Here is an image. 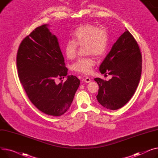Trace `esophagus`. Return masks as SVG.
Listing matches in <instances>:
<instances>
[{"instance_id": "obj_1", "label": "esophagus", "mask_w": 158, "mask_h": 158, "mask_svg": "<svg viewBox=\"0 0 158 158\" xmlns=\"http://www.w3.org/2000/svg\"><path fill=\"white\" fill-rule=\"evenodd\" d=\"M84 81L85 83H89V82L91 81V79L90 78H89V77H86L85 78H84Z\"/></svg>"}]
</instances>
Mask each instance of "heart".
<instances>
[{"mask_svg": "<svg viewBox=\"0 0 158 158\" xmlns=\"http://www.w3.org/2000/svg\"><path fill=\"white\" fill-rule=\"evenodd\" d=\"M72 40L66 42L64 52L68 59H74L77 54L78 46L85 45L87 55L94 54L97 57L103 55L107 51L109 44V35L104 28H99L92 24L81 25L71 34ZM96 64L93 57L79 59L73 64V69L83 74H90Z\"/></svg>", "mask_w": 158, "mask_h": 158, "instance_id": "obj_1", "label": "heart"}]
</instances>
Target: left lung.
<instances>
[{"instance_id": "8db88e82", "label": "left lung", "mask_w": 158, "mask_h": 158, "mask_svg": "<svg viewBox=\"0 0 158 158\" xmlns=\"http://www.w3.org/2000/svg\"><path fill=\"white\" fill-rule=\"evenodd\" d=\"M99 71L112 75L108 81L96 78L99 85L96 98L103 107L117 110L133 96L142 73V55L134 37L126 29L113 44L99 66Z\"/></svg>"}]
</instances>
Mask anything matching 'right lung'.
Returning a JSON list of instances; mask_svg holds the SVG:
<instances>
[{
	"instance_id": "1",
	"label": "right lung",
	"mask_w": 158,
	"mask_h": 158,
	"mask_svg": "<svg viewBox=\"0 0 158 158\" xmlns=\"http://www.w3.org/2000/svg\"><path fill=\"white\" fill-rule=\"evenodd\" d=\"M48 24L34 29L22 41L16 57L18 77L32 104L42 112L60 116L69 108L80 81L68 75L58 39ZM67 80L58 84L57 77Z\"/></svg>"
}]
</instances>
